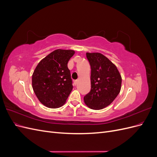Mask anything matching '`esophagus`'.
Listing matches in <instances>:
<instances>
[{
  "mask_svg": "<svg viewBox=\"0 0 157 157\" xmlns=\"http://www.w3.org/2000/svg\"><path fill=\"white\" fill-rule=\"evenodd\" d=\"M77 83H78V80H75V81H74V84H75V85H77Z\"/></svg>",
  "mask_w": 157,
  "mask_h": 157,
  "instance_id": "esophagus-1",
  "label": "esophagus"
}]
</instances>
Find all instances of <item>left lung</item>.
<instances>
[{
    "label": "left lung",
    "mask_w": 157,
    "mask_h": 157,
    "mask_svg": "<svg viewBox=\"0 0 157 157\" xmlns=\"http://www.w3.org/2000/svg\"><path fill=\"white\" fill-rule=\"evenodd\" d=\"M91 67V90L84 97L90 108L102 109L114 101L121 88L122 78L116 66L100 53H86Z\"/></svg>",
    "instance_id": "1"
}]
</instances>
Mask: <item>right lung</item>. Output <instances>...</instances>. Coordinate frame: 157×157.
<instances>
[{
	"instance_id": "obj_1",
	"label": "right lung",
	"mask_w": 157,
	"mask_h": 157,
	"mask_svg": "<svg viewBox=\"0 0 157 157\" xmlns=\"http://www.w3.org/2000/svg\"><path fill=\"white\" fill-rule=\"evenodd\" d=\"M74 50L58 49L37 65L32 76V86L39 100L47 107L62 106L73 90L67 63Z\"/></svg>"
}]
</instances>
